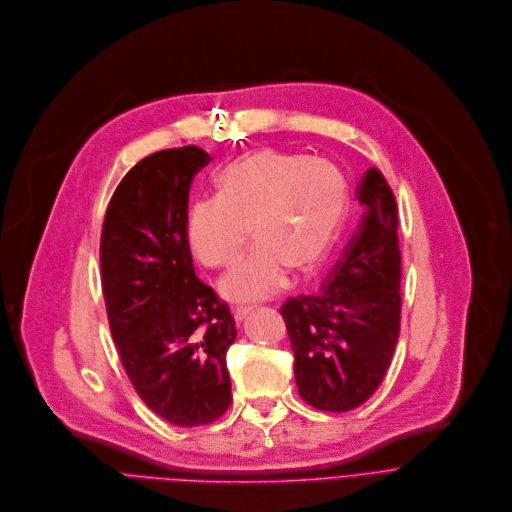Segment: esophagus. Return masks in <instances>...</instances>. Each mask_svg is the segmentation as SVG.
I'll use <instances>...</instances> for the list:
<instances>
[{"mask_svg":"<svg viewBox=\"0 0 512 512\" xmlns=\"http://www.w3.org/2000/svg\"><path fill=\"white\" fill-rule=\"evenodd\" d=\"M250 313H252V306H240V309L234 311V321L242 323Z\"/></svg>","mask_w":512,"mask_h":512,"instance_id":"obj_1","label":"esophagus"}]
</instances>
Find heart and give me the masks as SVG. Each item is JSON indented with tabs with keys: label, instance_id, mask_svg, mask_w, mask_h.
I'll return each mask as SVG.
<instances>
[{
	"label": "heart",
	"instance_id": "heart-1",
	"mask_svg": "<svg viewBox=\"0 0 512 512\" xmlns=\"http://www.w3.org/2000/svg\"><path fill=\"white\" fill-rule=\"evenodd\" d=\"M216 199L199 201L185 222V240L195 260L208 268L234 264L220 282L232 302L276 294L286 272L311 278L327 262L343 228L349 189L327 159L302 157L272 147L242 153L214 179Z\"/></svg>",
	"mask_w": 512,
	"mask_h": 512
}]
</instances>
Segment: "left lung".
<instances>
[{
  "instance_id": "8db88e82",
  "label": "left lung",
  "mask_w": 512,
  "mask_h": 512,
  "mask_svg": "<svg viewBox=\"0 0 512 512\" xmlns=\"http://www.w3.org/2000/svg\"><path fill=\"white\" fill-rule=\"evenodd\" d=\"M363 220L319 294L280 309L300 397L323 412L365 403L385 377L399 337L397 203L377 169L357 189Z\"/></svg>"
}]
</instances>
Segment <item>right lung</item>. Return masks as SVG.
Returning a JSON list of instances; mask_svg holds the SVG:
<instances>
[{"instance_id": "obj_1", "label": "right lung", "mask_w": 512, "mask_h": 512, "mask_svg": "<svg viewBox=\"0 0 512 512\" xmlns=\"http://www.w3.org/2000/svg\"><path fill=\"white\" fill-rule=\"evenodd\" d=\"M199 147L153 153L119 183L102 224L100 272L113 341L139 397L181 428L212 424L232 403L228 306L193 270L185 240Z\"/></svg>"}]
</instances>
